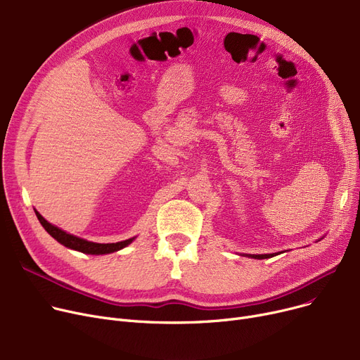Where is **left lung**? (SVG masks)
<instances>
[{"label": "left lung", "instance_id": "8db88e82", "mask_svg": "<svg viewBox=\"0 0 360 360\" xmlns=\"http://www.w3.org/2000/svg\"><path fill=\"white\" fill-rule=\"evenodd\" d=\"M274 255H277V254H259V255H248V257L257 258V259H264V258H271Z\"/></svg>", "mask_w": 360, "mask_h": 360}]
</instances>
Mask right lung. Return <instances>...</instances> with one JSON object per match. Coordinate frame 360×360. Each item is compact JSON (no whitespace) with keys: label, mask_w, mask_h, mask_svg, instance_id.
Returning a JSON list of instances; mask_svg holds the SVG:
<instances>
[{"label":"right lung","mask_w":360,"mask_h":360,"mask_svg":"<svg viewBox=\"0 0 360 360\" xmlns=\"http://www.w3.org/2000/svg\"><path fill=\"white\" fill-rule=\"evenodd\" d=\"M34 213H36V217L39 219L41 224L45 228V231L53 239H56L61 245H64V247H67L70 250H75V251H80V252H84V254H94V255L110 254V252H115V251H120V250L125 248L127 245H129L132 240H134V238H131V239H127V240H122V242H117V243H96V242H90V240L77 238V236L70 235V233L61 231L60 228H56V226H53L49 221H46L36 210H34Z\"/></svg>","instance_id":"add662e5"}]
</instances>
